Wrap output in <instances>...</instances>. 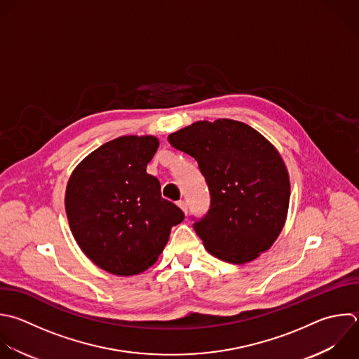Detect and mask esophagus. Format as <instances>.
Masks as SVG:
<instances>
[{
    "mask_svg": "<svg viewBox=\"0 0 359 359\" xmlns=\"http://www.w3.org/2000/svg\"><path fill=\"white\" fill-rule=\"evenodd\" d=\"M178 206L181 208V210H182L185 215L188 213V206H187V202H184V201H180V202H178Z\"/></svg>",
    "mask_w": 359,
    "mask_h": 359,
    "instance_id": "1",
    "label": "esophagus"
}]
</instances>
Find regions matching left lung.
I'll list each match as a JSON object with an SVG mask.
<instances>
[{"mask_svg": "<svg viewBox=\"0 0 359 359\" xmlns=\"http://www.w3.org/2000/svg\"><path fill=\"white\" fill-rule=\"evenodd\" d=\"M198 161L210 194L208 215L194 224L205 248L219 259L245 264L269 250L289 208L287 168L272 143L233 121H198L168 136Z\"/></svg>", "mask_w": 359, "mask_h": 359, "instance_id": "left-lung-1", "label": "left lung"}]
</instances>
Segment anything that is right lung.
<instances>
[{"mask_svg":"<svg viewBox=\"0 0 359 359\" xmlns=\"http://www.w3.org/2000/svg\"><path fill=\"white\" fill-rule=\"evenodd\" d=\"M156 136H121L88 154L72 172L66 213L81 251L118 276L149 269L163 252L182 210L161 198L146 167L158 149Z\"/></svg>","mask_w":359,"mask_h":359,"instance_id":"right-lung-1","label":"right lung"}]
</instances>
